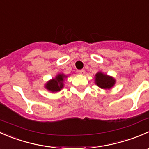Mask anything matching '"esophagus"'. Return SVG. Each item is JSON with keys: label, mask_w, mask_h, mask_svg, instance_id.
Masks as SVG:
<instances>
[{"label": "esophagus", "mask_w": 149, "mask_h": 149, "mask_svg": "<svg viewBox=\"0 0 149 149\" xmlns=\"http://www.w3.org/2000/svg\"><path fill=\"white\" fill-rule=\"evenodd\" d=\"M79 73H80V74L81 75H84L85 73V70H84V69H81V70H79Z\"/></svg>", "instance_id": "1"}]
</instances>
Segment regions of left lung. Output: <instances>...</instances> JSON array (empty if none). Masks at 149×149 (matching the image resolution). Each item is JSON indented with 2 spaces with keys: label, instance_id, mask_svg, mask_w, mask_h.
Here are the masks:
<instances>
[{
  "label": "left lung",
  "instance_id": "left-lung-1",
  "mask_svg": "<svg viewBox=\"0 0 149 149\" xmlns=\"http://www.w3.org/2000/svg\"><path fill=\"white\" fill-rule=\"evenodd\" d=\"M96 84L102 89H110L114 85L115 80L111 76L97 73L96 74Z\"/></svg>",
  "mask_w": 149,
  "mask_h": 149
}]
</instances>
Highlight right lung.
Wrapping results in <instances>:
<instances>
[{"label":"right lung","mask_w":149,"mask_h":149,"mask_svg":"<svg viewBox=\"0 0 149 149\" xmlns=\"http://www.w3.org/2000/svg\"><path fill=\"white\" fill-rule=\"evenodd\" d=\"M65 77L63 74H59L55 79L49 81L46 87L51 92H58L63 87V79Z\"/></svg>","instance_id":"add662e5"}]
</instances>
